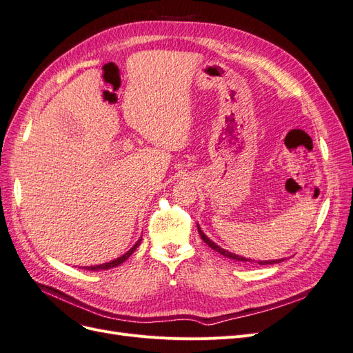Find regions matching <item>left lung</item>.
I'll use <instances>...</instances> for the list:
<instances>
[{
    "label": "left lung",
    "instance_id": "left-lung-1",
    "mask_svg": "<svg viewBox=\"0 0 353 353\" xmlns=\"http://www.w3.org/2000/svg\"><path fill=\"white\" fill-rule=\"evenodd\" d=\"M197 228H199V234H200V237H201V240L205 241L210 249H213V250H216L218 253H221L222 256H225V258H230V259H234V261H239V262H254V261H252V259H248V258H243V256H239V254H234V253H231V252H228V250H225V249H222V248H219L218 244H215L213 241H210L206 236H205V232H203L201 230H200V227L197 225ZM284 259H280V261H258V263L259 265H272V263H280V262H283Z\"/></svg>",
    "mask_w": 353,
    "mask_h": 353
}]
</instances>
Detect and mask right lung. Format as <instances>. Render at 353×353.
<instances>
[{
	"mask_svg": "<svg viewBox=\"0 0 353 353\" xmlns=\"http://www.w3.org/2000/svg\"><path fill=\"white\" fill-rule=\"evenodd\" d=\"M140 243H141V240H138L137 243H135V245L134 248L131 249V250H128L123 256H121V258H117V259H114V261H112V262H108V263H103V265H95V266H87V268L85 270H88V271H97V270H109V268H113V266H117V265H121V263H123L128 258H130V256L135 252V249L138 248V245H140Z\"/></svg>",
	"mask_w": 353,
	"mask_h": 353,
	"instance_id": "add662e5",
	"label": "right lung"
}]
</instances>
